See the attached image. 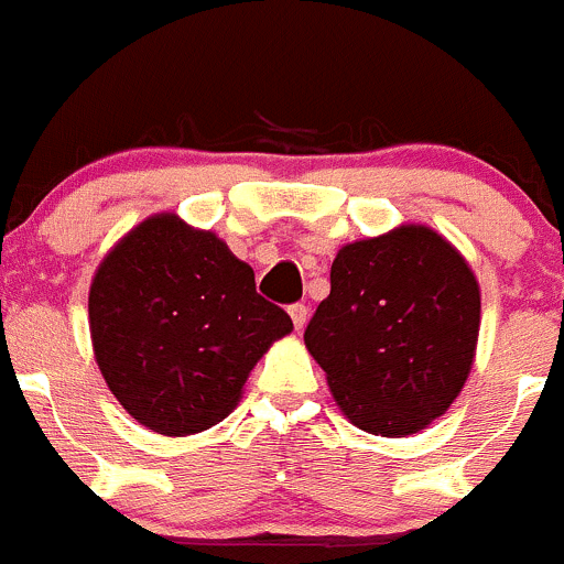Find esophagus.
I'll return each mask as SVG.
<instances>
[{
  "label": "esophagus",
  "mask_w": 564,
  "mask_h": 564,
  "mask_svg": "<svg viewBox=\"0 0 564 564\" xmlns=\"http://www.w3.org/2000/svg\"><path fill=\"white\" fill-rule=\"evenodd\" d=\"M288 312H290V321H293L295 332H301V328L306 326V321H310V310H306V304H290Z\"/></svg>",
  "instance_id": "esophagus-1"
}]
</instances>
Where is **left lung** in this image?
Segmentation results:
<instances>
[{"mask_svg": "<svg viewBox=\"0 0 564 564\" xmlns=\"http://www.w3.org/2000/svg\"><path fill=\"white\" fill-rule=\"evenodd\" d=\"M479 288L458 249L422 225L348 243L304 343L356 427L411 436L453 405L469 378Z\"/></svg>", "mask_w": 564, "mask_h": 564, "instance_id": "obj_1", "label": "left lung"}]
</instances>
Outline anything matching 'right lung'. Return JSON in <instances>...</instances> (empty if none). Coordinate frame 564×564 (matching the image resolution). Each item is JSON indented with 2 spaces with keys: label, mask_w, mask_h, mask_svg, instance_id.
Wrapping results in <instances>:
<instances>
[{
  "label": "right lung",
  "mask_w": 564,
  "mask_h": 564,
  "mask_svg": "<svg viewBox=\"0 0 564 564\" xmlns=\"http://www.w3.org/2000/svg\"><path fill=\"white\" fill-rule=\"evenodd\" d=\"M290 328L225 241L172 214L133 227L90 288L100 372L122 409L164 436L225 420L260 356Z\"/></svg>",
  "instance_id": "1"
}]
</instances>
